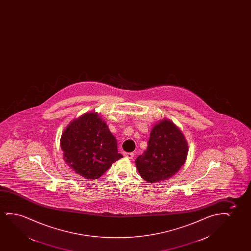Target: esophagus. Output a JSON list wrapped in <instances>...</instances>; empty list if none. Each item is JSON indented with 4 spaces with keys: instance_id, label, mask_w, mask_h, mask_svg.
Here are the masks:
<instances>
[{
    "instance_id": "obj_1",
    "label": "esophagus",
    "mask_w": 251,
    "mask_h": 251,
    "mask_svg": "<svg viewBox=\"0 0 251 251\" xmlns=\"http://www.w3.org/2000/svg\"><path fill=\"white\" fill-rule=\"evenodd\" d=\"M124 156L126 158H129V159H133L134 158V153L133 152H124Z\"/></svg>"
}]
</instances>
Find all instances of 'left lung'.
<instances>
[{"label":"left lung","instance_id":"8db88e82","mask_svg":"<svg viewBox=\"0 0 251 251\" xmlns=\"http://www.w3.org/2000/svg\"><path fill=\"white\" fill-rule=\"evenodd\" d=\"M188 141L176 124L163 119L150 133L148 149L135 159L138 172L145 181L153 183L171 178L187 159Z\"/></svg>","mask_w":251,"mask_h":251}]
</instances>
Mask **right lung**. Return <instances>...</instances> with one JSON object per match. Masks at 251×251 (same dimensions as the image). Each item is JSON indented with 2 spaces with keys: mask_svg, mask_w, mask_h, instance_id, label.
Masks as SVG:
<instances>
[{
  "mask_svg": "<svg viewBox=\"0 0 251 251\" xmlns=\"http://www.w3.org/2000/svg\"><path fill=\"white\" fill-rule=\"evenodd\" d=\"M66 164L86 179H98L123 158L117 139L100 114L89 112L69 123L61 136Z\"/></svg>",
  "mask_w": 251,
  "mask_h": 251,
  "instance_id": "obj_1",
  "label": "right lung"
}]
</instances>
